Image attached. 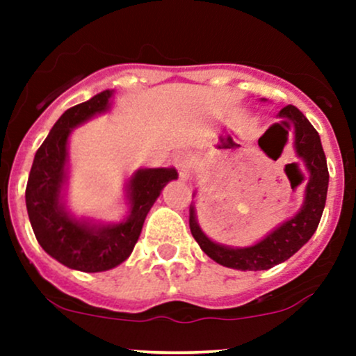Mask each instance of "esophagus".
<instances>
[{"mask_svg":"<svg viewBox=\"0 0 356 356\" xmlns=\"http://www.w3.org/2000/svg\"><path fill=\"white\" fill-rule=\"evenodd\" d=\"M174 164L177 167L179 175H181L182 181H189L192 177V172H194V159H192V155L179 154L177 157L174 159Z\"/></svg>","mask_w":356,"mask_h":356,"instance_id":"esophagus-1","label":"esophagus"}]
</instances>
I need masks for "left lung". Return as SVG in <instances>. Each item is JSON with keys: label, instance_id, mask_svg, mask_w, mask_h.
Segmentation results:
<instances>
[{"label": "left lung", "instance_id": "1", "mask_svg": "<svg viewBox=\"0 0 356 356\" xmlns=\"http://www.w3.org/2000/svg\"><path fill=\"white\" fill-rule=\"evenodd\" d=\"M277 118H281L286 127H293V149H295L296 157L303 162L305 169L308 170V182L305 186L303 204H301L300 211L293 218L281 222L271 232H268L263 239L246 248H232L212 241L199 226L197 216H195V206L191 204L189 226L192 236L197 241L202 251L212 261L219 263L220 266L239 269V271H263V269H269L276 266V264L284 263L286 259H289L308 243L314 231H316L318 224H320L330 181L320 136L314 130V127L309 124L308 118L295 105H286L284 108H281ZM273 127L283 129L286 140H288L289 132L283 125L275 124ZM273 127H269V129H273Z\"/></svg>", "mask_w": 356, "mask_h": 356}]
</instances>
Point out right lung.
<instances>
[{
  "instance_id": "obj_1",
  "label": "right lung",
  "mask_w": 356,
  "mask_h": 356,
  "mask_svg": "<svg viewBox=\"0 0 356 356\" xmlns=\"http://www.w3.org/2000/svg\"><path fill=\"white\" fill-rule=\"evenodd\" d=\"M113 90L68 108L36 150L26 184V209L40 246L63 266L100 273L118 266L132 254L150 207L170 181L174 167L137 169L125 184L127 214L118 222L76 218L67 209L68 138L73 129L110 110Z\"/></svg>"
}]
</instances>
